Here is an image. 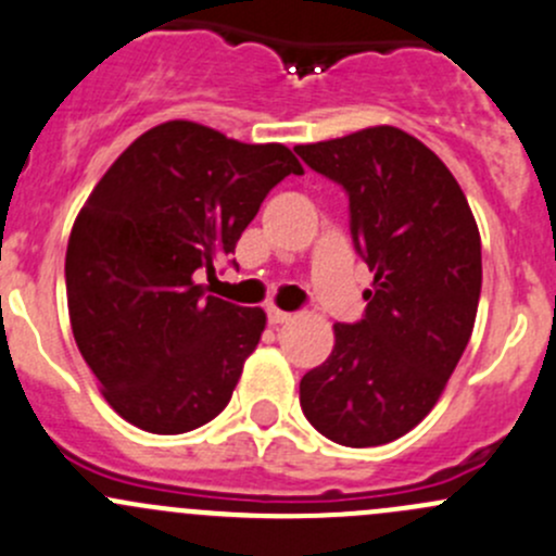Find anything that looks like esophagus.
I'll return each instance as SVG.
<instances>
[{
	"label": "esophagus",
	"mask_w": 556,
	"mask_h": 556,
	"mask_svg": "<svg viewBox=\"0 0 556 556\" xmlns=\"http://www.w3.org/2000/svg\"><path fill=\"white\" fill-rule=\"evenodd\" d=\"M288 319H290L288 312L277 309V306H268V323H271V325H282V323H288Z\"/></svg>",
	"instance_id": "1"
}]
</instances>
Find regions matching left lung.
Segmentation results:
<instances>
[{
    "instance_id": "left-lung-1",
    "label": "left lung",
    "mask_w": 556,
    "mask_h": 556,
    "mask_svg": "<svg viewBox=\"0 0 556 556\" xmlns=\"http://www.w3.org/2000/svg\"><path fill=\"white\" fill-rule=\"evenodd\" d=\"M295 153L344 185L355 250L374 271L366 317L333 325V352L301 379V408L336 444H390L439 403L473 333L479 226L444 161L395 126Z\"/></svg>"
}]
</instances>
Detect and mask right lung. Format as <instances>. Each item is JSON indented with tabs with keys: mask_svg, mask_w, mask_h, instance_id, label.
I'll list each match as a JSON object with an SVG mask.
<instances>
[{
	"mask_svg": "<svg viewBox=\"0 0 556 556\" xmlns=\"http://www.w3.org/2000/svg\"><path fill=\"white\" fill-rule=\"evenodd\" d=\"M288 174L304 166L285 144L169 121L91 190L66 244V304L77 350L126 422L177 435L228 406L266 312L204 295L193 277L215 274Z\"/></svg>",
	"mask_w": 556,
	"mask_h": 556,
	"instance_id": "obj_1",
	"label": "right lung"
}]
</instances>
